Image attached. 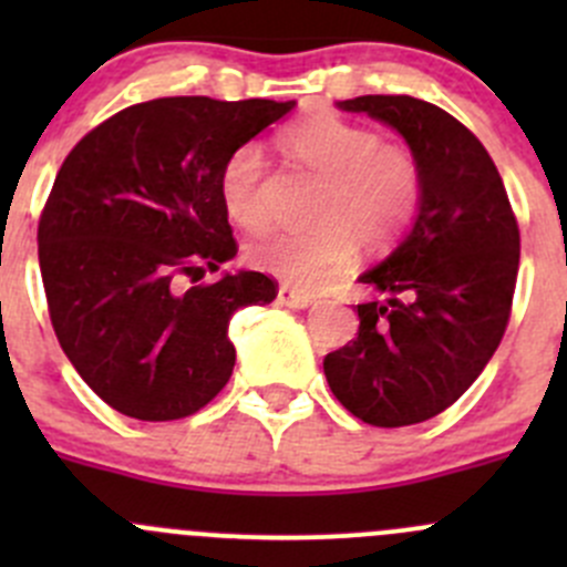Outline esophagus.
I'll return each mask as SVG.
<instances>
[{"mask_svg": "<svg viewBox=\"0 0 567 567\" xmlns=\"http://www.w3.org/2000/svg\"><path fill=\"white\" fill-rule=\"evenodd\" d=\"M277 299H279V305L290 307V310H307V307H310L312 301H316V296H310V293H305V290H296V288H288V285H282V288H279V293H277Z\"/></svg>", "mask_w": 567, "mask_h": 567, "instance_id": "esophagus-1", "label": "esophagus"}]
</instances>
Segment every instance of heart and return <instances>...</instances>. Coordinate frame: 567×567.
I'll return each instance as SVG.
<instances>
[{
	"instance_id": "1",
	"label": "heart",
	"mask_w": 567,
	"mask_h": 567,
	"mask_svg": "<svg viewBox=\"0 0 567 567\" xmlns=\"http://www.w3.org/2000/svg\"><path fill=\"white\" fill-rule=\"evenodd\" d=\"M282 151L301 167L323 175L307 227H285L257 241L249 260L296 288L316 290L351 262L359 244L370 251L392 247L422 203L420 162L405 147L381 142L373 128L331 112H312L282 134ZM227 216L249 233H262L274 214L266 194V156L241 145L219 173Z\"/></svg>"
}]
</instances>
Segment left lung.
<instances>
[{
	"label": "left lung",
	"mask_w": 567,
	"mask_h": 567,
	"mask_svg": "<svg viewBox=\"0 0 567 567\" xmlns=\"http://www.w3.org/2000/svg\"><path fill=\"white\" fill-rule=\"evenodd\" d=\"M337 109L403 136L422 203L403 241L359 277L386 299L357 307V340L326 353L323 373L368 425H414L450 409L499 348L522 238L496 164L453 114L411 95H359Z\"/></svg>",
	"instance_id": "1"
}]
</instances>
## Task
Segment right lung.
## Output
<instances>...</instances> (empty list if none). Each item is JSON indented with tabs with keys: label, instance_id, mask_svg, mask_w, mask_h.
I'll use <instances>...</instances> for the list:
<instances>
[{
	"label": "right lung",
	"instance_id": "add662e5",
	"mask_svg": "<svg viewBox=\"0 0 567 567\" xmlns=\"http://www.w3.org/2000/svg\"><path fill=\"white\" fill-rule=\"evenodd\" d=\"M296 101L177 95L134 104L62 162L38 225L51 326L84 384L142 422L183 420L230 381L233 312L277 299L236 257L219 173Z\"/></svg>",
	"mask_w": 567,
	"mask_h": 567
}]
</instances>
